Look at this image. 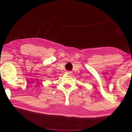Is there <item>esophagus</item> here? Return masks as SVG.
<instances>
[{
	"instance_id": "1",
	"label": "esophagus",
	"mask_w": 132,
	"mask_h": 132,
	"mask_svg": "<svg viewBox=\"0 0 132 132\" xmlns=\"http://www.w3.org/2000/svg\"><path fill=\"white\" fill-rule=\"evenodd\" d=\"M71 71H66L67 74H69H69H71Z\"/></svg>"
}]
</instances>
